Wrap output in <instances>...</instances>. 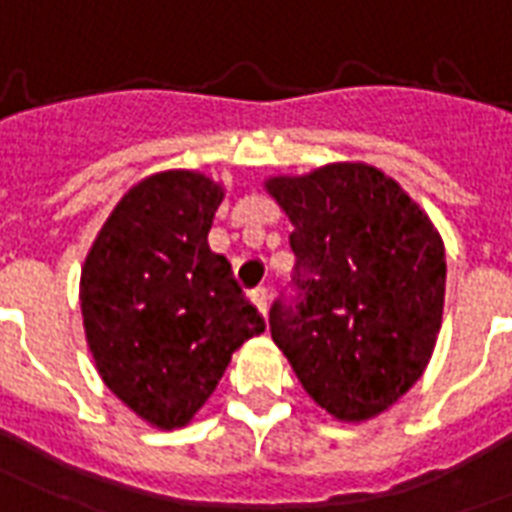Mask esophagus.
<instances>
[{"instance_id":"esophagus-1","label":"esophagus","mask_w":512,"mask_h":512,"mask_svg":"<svg viewBox=\"0 0 512 512\" xmlns=\"http://www.w3.org/2000/svg\"><path fill=\"white\" fill-rule=\"evenodd\" d=\"M249 301L257 306V312L266 317V312H268V290L266 287H255V290L249 293Z\"/></svg>"}]
</instances>
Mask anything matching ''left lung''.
Listing matches in <instances>:
<instances>
[{
    "instance_id": "obj_1",
    "label": "left lung",
    "mask_w": 512,
    "mask_h": 512,
    "mask_svg": "<svg viewBox=\"0 0 512 512\" xmlns=\"http://www.w3.org/2000/svg\"><path fill=\"white\" fill-rule=\"evenodd\" d=\"M293 222L298 304L271 309V336L328 415L361 423L423 377L445 306V244L396 179L366 162L271 176Z\"/></svg>"
}]
</instances>
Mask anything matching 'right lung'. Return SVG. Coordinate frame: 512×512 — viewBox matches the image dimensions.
Masks as SVG:
<instances>
[{
	"mask_svg": "<svg viewBox=\"0 0 512 512\" xmlns=\"http://www.w3.org/2000/svg\"><path fill=\"white\" fill-rule=\"evenodd\" d=\"M225 187L162 170L113 206L81 268L86 344L102 382L140 420L181 429L233 352L266 331L225 257L208 249Z\"/></svg>",
	"mask_w": 512,
	"mask_h": 512,
	"instance_id": "obj_1",
	"label": "right lung"
}]
</instances>
